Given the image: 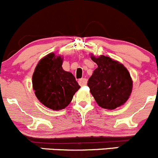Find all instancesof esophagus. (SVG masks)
Instances as JSON below:
<instances>
[{"label": "esophagus", "mask_w": 158, "mask_h": 158, "mask_svg": "<svg viewBox=\"0 0 158 158\" xmlns=\"http://www.w3.org/2000/svg\"><path fill=\"white\" fill-rule=\"evenodd\" d=\"M87 79H86V78H81L78 81L79 84L81 86L86 85V84H87Z\"/></svg>", "instance_id": "34e87169"}]
</instances>
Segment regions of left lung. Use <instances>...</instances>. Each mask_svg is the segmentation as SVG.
Here are the masks:
<instances>
[{"instance_id":"8db88e82","label":"left lung","mask_w":158,"mask_h":158,"mask_svg":"<svg viewBox=\"0 0 158 158\" xmlns=\"http://www.w3.org/2000/svg\"><path fill=\"white\" fill-rule=\"evenodd\" d=\"M90 58L98 64L87 82L90 91L98 105L114 110L128 100L133 82L127 68L117 60L104 55Z\"/></svg>"}]
</instances>
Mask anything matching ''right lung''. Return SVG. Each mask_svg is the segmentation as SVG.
<instances>
[{
  "label": "right lung",
  "mask_w": 158,
  "mask_h": 158,
  "mask_svg": "<svg viewBox=\"0 0 158 158\" xmlns=\"http://www.w3.org/2000/svg\"><path fill=\"white\" fill-rule=\"evenodd\" d=\"M63 57L54 53L41 59L32 77L33 89L41 104L52 110L65 108L80 85L71 72L62 68Z\"/></svg>",
  "instance_id": "obj_1"
}]
</instances>
